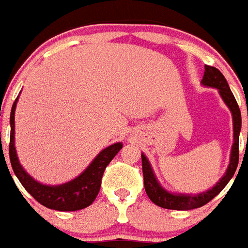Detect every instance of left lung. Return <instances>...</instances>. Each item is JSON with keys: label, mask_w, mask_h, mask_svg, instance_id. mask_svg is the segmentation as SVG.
Masks as SVG:
<instances>
[{"label": "left lung", "mask_w": 248, "mask_h": 248, "mask_svg": "<svg viewBox=\"0 0 248 248\" xmlns=\"http://www.w3.org/2000/svg\"><path fill=\"white\" fill-rule=\"evenodd\" d=\"M202 84L209 87H214L217 88L219 93H220L221 98L224 100L229 110L233 115V132H234V143L232 147L231 154V161H229V166H228L227 173L224 174V177L221 178L217 183L215 187H213L210 191L200 193V195L192 196V195H173L170 192L165 191L164 188L158 184L156 180L155 174L152 171L151 165L146 158V156L142 155V171H143V182H144V189L146 193L150 197L152 202L155 205L164 207V209L170 210H192L201 207V206L206 205L210 202L211 200L217 195H219L223 188L228 184V182L232 179V177L234 175L235 169L238 166L239 160V132H241V124H242V119H241V110L238 108V104L235 101L233 93H232L231 88L228 86L227 79L224 78V75L221 74L220 71L217 70L214 66H209L205 65V73H203Z\"/></svg>", "instance_id": "8db88e82"}]
</instances>
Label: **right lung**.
I'll return each instance as SVG.
<instances>
[{
  "label": "right lung",
  "mask_w": 248,
  "mask_h": 248,
  "mask_svg": "<svg viewBox=\"0 0 248 248\" xmlns=\"http://www.w3.org/2000/svg\"><path fill=\"white\" fill-rule=\"evenodd\" d=\"M16 101L17 98L14 102L11 115H10L11 132H10L9 155L14 173L17 179L20 180L23 187L41 205L46 206L48 209L59 210V211H77V210L86 209L87 206H90L94 201L98 195L105 169L115 157V155L120 151L123 144L115 143L105 148L78 178H75L69 183L61 184V186H45V184L38 183L37 180H34L25 173V170L19 164L16 151H15V144H14L15 122L14 120H15Z\"/></svg>",
  "instance_id": "obj_1"
}]
</instances>
